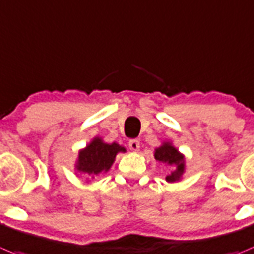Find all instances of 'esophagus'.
Returning a JSON list of instances; mask_svg holds the SVG:
<instances>
[{"label":"esophagus","instance_id":"obj_1","mask_svg":"<svg viewBox=\"0 0 254 254\" xmlns=\"http://www.w3.org/2000/svg\"><path fill=\"white\" fill-rule=\"evenodd\" d=\"M129 148L132 152H138L139 148H140V143H139L138 139H131V140H129Z\"/></svg>","mask_w":254,"mask_h":254}]
</instances>
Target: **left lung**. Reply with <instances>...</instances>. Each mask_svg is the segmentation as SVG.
I'll list each match as a JSON object with an SVG mask.
<instances>
[{"label":"left lung","mask_w":254,"mask_h":254,"mask_svg":"<svg viewBox=\"0 0 254 254\" xmlns=\"http://www.w3.org/2000/svg\"><path fill=\"white\" fill-rule=\"evenodd\" d=\"M154 158L159 162V163L164 164V166L172 167L171 173L166 176V181L173 184V182L181 181L184 177V173L186 172V159H185V154H182L177 148L172 144V141L164 140L159 147L154 149Z\"/></svg>","instance_id":"1"}]
</instances>
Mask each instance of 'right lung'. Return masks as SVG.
<instances>
[{"instance_id": "1", "label": "right lung", "mask_w": 254, "mask_h": 254, "mask_svg": "<svg viewBox=\"0 0 254 254\" xmlns=\"http://www.w3.org/2000/svg\"><path fill=\"white\" fill-rule=\"evenodd\" d=\"M125 147L118 143H106L101 136H95L84 148L79 149L78 157L74 163L77 175L87 176V182L106 173L115 162L119 153H125Z\"/></svg>"}]
</instances>
